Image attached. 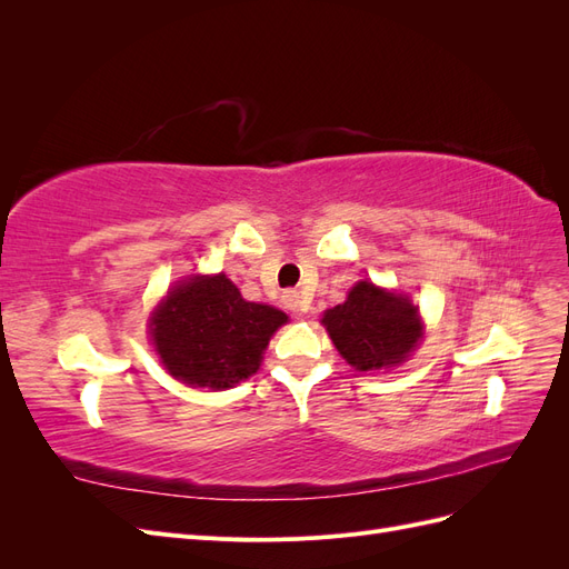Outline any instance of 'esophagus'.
<instances>
[{
    "label": "esophagus",
    "mask_w": 569,
    "mask_h": 569,
    "mask_svg": "<svg viewBox=\"0 0 569 569\" xmlns=\"http://www.w3.org/2000/svg\"><path fill=\"white\" fill-rule=\"evenodd\" d=\"M284 303H287V308H291V311H295L297 316H306L308 313V303L303 301V297L299 295V291H284Z\"/></svg>",
    "instance_id": "obj_1"
}]
</instances>
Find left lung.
<instances>
[{
    "label": "left lung",
    "mask_w": 569,
    "mask_h": 569,
    "mask_svg": "<svg viewBox=\"0 0 569 569\" xmlns=\"http://www.w3.org/2000/svg\"><path fill=\"white\" fill-rule=\"evenodd\" d=\"M320 322L341 358L358 372L403 363L422 339L418 306L368 280L353 284L347 301L325 311Z\"/></svg>",
    "instance_id": "8db88e82"
}]
</instances>
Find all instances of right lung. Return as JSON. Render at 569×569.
I'll use <instances>...</instances> for the list:
<instances>
[{"mask_svg":"<svg viewBox=\"0 0 569 569\" xmlns=\"http://www.w3.org/2000/svg\"><path fill=\"white\" fill-rule=\"evenodd\" d=\"M287 322L278 308L242 299L226 274H194L153 308L149 335L163 368L189 387L228 389L258 370L270 337Z\"/></svg>","mask_w":569,"mask_h":569,"instance_id":"add662e5","label":"right lung"}]
</instances>
